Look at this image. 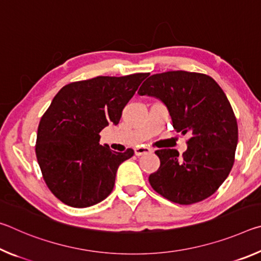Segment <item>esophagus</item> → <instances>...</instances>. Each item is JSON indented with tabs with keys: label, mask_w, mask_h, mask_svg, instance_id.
<instances>
[{
	"label": "esophagus",
	"mask_w": 261,
	"mask_h": 261,
	"mask_svg": "<svg viewBox=\"0 0 261 261\" xmlns=\"http://www.w3.org/2000/svg\"><path fill=\"white\" fill-rule=\"evenodd\" d=\"M152 148H149L147 146H139L135 148V154L137 156H140V155H145V154H148V153H152Z\"/></svg>",
	"instance_id": "34e87169"
}]
</instances>
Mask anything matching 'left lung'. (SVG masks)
I'll return each instance as SVG.
<instances>
[{
    "label": "left lung",
    "instance_id": "1",
    "mask_svg": "<svg viewBox=\"0 0 261 261\" xmlns=\"http://www.w3.org/2000/svg\"><path fill=\"white\" fill-rule=\"evenodd\" d=\"M139 95L166 106L174 129L189 134L188 151L159 149L161 165L149 184L168 200L180 205L212 196L230 173L238 141L232 108L218 83L204 73L168 71L143 83Z\"/></svg>",
    "mask_w": 261,
    "mask_h": 261
}]
</instances>
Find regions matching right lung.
Listing matches in <instances>:
<instances>
[{
	"instance_id": "1",
	"label": "right lung",
	"mask_w": 261,
	"mask_h": 261,
	"mask_svg": "<svg viewBox=\"0 0 261 261\" xmlns=\"http://www.w3.org/2000/svg\"><path fill=\"white\" fill-rule=\"evenodd\" d=\"M148 73L99 76L65 85L39 123L38 163L56 198L77 208L93 206L113 191L118 166L134 149L100 145V131L117 125L122 110Z\"/></svg>"
}]
</instances>
